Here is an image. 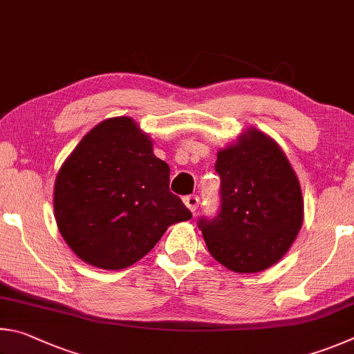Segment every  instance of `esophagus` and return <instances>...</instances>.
I'll return each instance as SVG.
<instances>
[{
  "label": "esophagus",
  "instance_id": "esophagus-1",
  "mask_svg": "<svg viewBox=\"0 0 354 354\" xmlns=\"http://www.w3.org/2000/svg\"><path fill=\"white\" fill-rule=\"evenodd\" d=\"M183 202H185V205L188 207L191 213H196V209L199 208V197L197 196H187L183 199Z\"/></svg>",
  "mask_w": 354,
  "mask_h": 354
}]
</instances>
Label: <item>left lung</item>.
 <instances>
[{
    "label": "left lung",
    "mask_w": 354,
    "mask_h": 354,
    "mask_svg": "<svg viewBox=\"0 0 354 354\" xmlns=\"http://www.w3.org/2000/svg\"><path fill=\"white\" fill-rule=\"evenodd\" d=\"M221 212L201 219L212 257L238 274H255L280 261L303 224V196L297 174L275 140L255 127L216 160Z\"/></svg>",
    "instance_id": "1"
}]
</instances>
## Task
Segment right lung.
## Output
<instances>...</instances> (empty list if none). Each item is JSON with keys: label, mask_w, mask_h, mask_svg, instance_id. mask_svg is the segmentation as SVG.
Masks as SVG:
<instances>
[{"label": "right lung", "mask_w": 354, "mask_h": 354, "mask_svg": "<svg viewBox=\"0 0 354 354\" xmlns=\"http://www.w3.org/2000/svg\"><path fill=\"white\" fill-rule=\"evenodd\" d=\"M54 216L82 261L120 270L191 212L169 191V166L155 157L149 135L132 118L116 116L93 127L60 166Z\"/></svg>", "instance_id": "right-lung-1"}]
</instances>
